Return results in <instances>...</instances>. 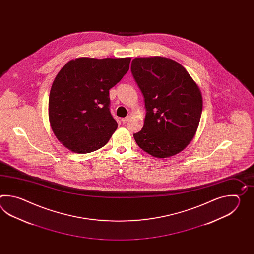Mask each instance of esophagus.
I'll use <instances>...</instances> for the list:
<instances>
[{
    "label": "esophagus",
    "mask_w": 254,
    "mask_h": 254,
    "mask_svg": "<svg viewBox=\"0 0 254 254\" xmlns=\"http://www.w3.org/2000/svg\"><path fill=\"white\" fill-rule=\"evenodd\" d=\"M129 120V116H127V117H125V118H123V119H122V123H123V124H126V123H127Z\"/></svg>",
    "instance_id": "obj_1"
}]
</instances>
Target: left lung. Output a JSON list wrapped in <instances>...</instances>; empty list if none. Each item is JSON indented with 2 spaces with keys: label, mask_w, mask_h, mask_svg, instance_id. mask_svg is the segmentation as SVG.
<instances>
[{
  "label": "left lung",
  "mask_w": 254,
  "mask_h": 254,
  "mask_svg": "<svg viewBox=\"0 0 254 254\" xmlns=\"http://www.w3.org/2000/svg\"><path fill=\"white\" fill-rule=\"evenodd\" d=\"M130 70L146 108L144 125L133 134L135 141L156 158L177 154L193 139L199 126L200 88L184 67L165 57L135 58Z\"/></svg>",
  "instance_id": "8db88e82"
}]
</instances>
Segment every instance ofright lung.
<instances>
[{
	"mask_svg": "<svg viewBox=\"0 0 254 254\" xmlns=\"http://www.w3.org/2000/svg\"><path fill=\"white\" fill-rule=\"evenodd\" d=\"M130 58H77L55 77L49 96V121L70 151L89 153L108 142L117 129L109 90L129 70Z\"/></svg>",
	"mask_w": 254,
	"mask_h": 254,
	"instance_id": "obj_1",
	"label": "right lung"
}]
</instances>
